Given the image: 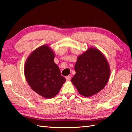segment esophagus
<instances>
[{"label": "esophagus", "instance_id": "34e87169", "mask_svg": "<svg viewBox=\"0 0 132 132\" xmlns=\"http://www.w3.org/2000/svg\"><path fill=\"white\" fill-rule=\"evenodd\" d=\"M70 79H71V76H70V75H69V76H67V77H66V80H67V81H69Z\"/></svg>", "mask_w": 132, "mask_h": 132}]
</instances>
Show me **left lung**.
Listing matches in <instances>:
<instances>
[{
    "label": "left lung",
    "mask_w": 132,
    "mask_h": 132,
    "mask_svg": "<svg viewBox=\"0 0 132 132\" xmlns=\"http://www.w3.org/2000/svg\"><path fill=\"white\" fill-rule=\"evenodd\" d=\"M74 69L76 73L71 81L79 93L86 97L101 91L109 80V62L96 48L89 47L78 56Z\"/></svg>",
    "instance_id": "obj_1"
}]
</instances>
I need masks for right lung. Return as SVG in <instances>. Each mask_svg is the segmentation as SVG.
Listing matches in <instances>:
<instances>
[{"instance_id": "1", "label": "right lung", "mask_w": 132, "mask_h": 132, "mask_svg": "<svg viewBox=\"0 0 132 132\" xmlns=\"http://www.w3.org/2000/svg\"><path fill=\"white\" fill-rule=\"evenodd\" d=\"M55 54L47 45L38 47L27 58L24 74L28 84L36 93L51 98L59 92L66 81L54 62Z\"/></svg>"}]
</instances>
